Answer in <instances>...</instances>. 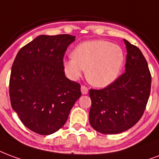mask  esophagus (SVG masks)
<instances>
[{"instance_id": "esophagus-1", "label": "esophagus", "mask_w": 159, "mask_h": 159, "mask_svg": "<svg viewBox=\"0 0 159 159\" xmlns=\"http://www.w3.org/2000/svg\"><path fill=\"white\" fill-rule=\"evenodd\" d=\"M81 92H82L83 94H87L89 93V89L87 87H85V86H82L81 87Z\"/></svg>"}]
</instances>
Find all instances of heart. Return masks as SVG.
<instances>
[{
  "label": "heart",
  "mask_w": 159,
  "mask_h": 159,
  "mask_svg": "<svg viewBox=\"0 0 159 159\" xmlns=\"http://www.w3.org/2000/svg\"><path fill=\"white\" fill-rule=\"evenodd\" d=\"M124 62V53L117 44L106 40H89L75 48L72 56L63 61L66 76L79 79L86 69V76L93 85L103 88L118 77Z\"/></svg>",
  "instance_id": "heart-1"
}]
</instances>
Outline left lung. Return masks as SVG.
I'll list each match as a JSON object with an SVG mask.
<instances>
[{
    "mask_svg": "<svg viewBox=\"0 0 159 159\" xmlns=\"http://www.w3.org/2000/svg\"><path fill=\"white\" fill-rule=\"evenodd\" d=\"M126 46L125 71L100 90L91 89L89 122L102 134H119L129 130L144 113L151 91L152 77L142 51L124 39Z\"/></svg>",
    "mask_w": 159,
    "mask_h": 159,
    "instance_id": "obj_1",
    "label": "left lung"
}]
</instances>
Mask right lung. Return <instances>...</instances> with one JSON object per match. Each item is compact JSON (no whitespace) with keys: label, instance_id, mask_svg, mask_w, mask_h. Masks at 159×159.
<instances>
[{"label":"right lung","instance_id":"right-lung-1","mask_svg":"<svg viewBox=\"0 0 159 159\" xmlns=\"http://www.w3.org/2000/svg\"><path fill=\"white\" fill-rule=\"evenodd\" d=\"M76 37L39 35L17 53L11 66V107L29 130L50 135L67 120L81 86L66 76L63 57Z\"/></svg>","mask_w":159,"mask_h":159}]
</instances>
